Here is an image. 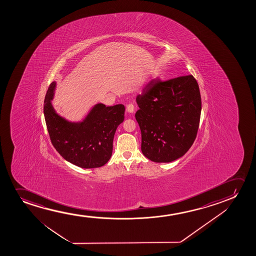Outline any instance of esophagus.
<instances>
[{
  "mask_svg": "<svg viewBox=\"0 0 256 256\" xmlns=\"http://www.w3.org/2000/svg\"><path fill=\"white\" fill-rule=\"evenodd\" d=\"M126 111L128 112H134V106L133 104H128V105L126 106Z\"/></svg>",
  "mask_w": 256,
  "mask_h": 256,
  "instance_id": "esophagus-1",
  "label": "esophagus"
}]
</instances>
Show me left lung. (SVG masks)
Here are the masks:
<instances>
[{"label":"left lung","instance_id":"8db88e82","mask_svg":"<svg viewBox=\"0 0 256 256\" xmlns=\"http://www.w3.org/2000/svg\"><path fill=\"white\" fill-rule=\"evenodd\" d=\"M136 119L142 151L156 162H170L189 150L200 126L201 96L192 75L151 80L136 97Z\"/></svg>","mask_w":256,"mask_h":256}]
</instances>
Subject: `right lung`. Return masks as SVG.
I'll return each instance as SVG.
<instances>
[{
	"instance_id": "add662e5",
	"label": "right lung",
	"mask_w": 256,
	"mask_h": 256,
	"mask_svg": "<svg viewBox=\"0 0 256 256\" xmlns=\"http://www.w3.org/2000/svg\"><path fill=\"white\" fill-rule=\"evenodd\" d=\"M56 82L46 92L44 114L50 138L56 150L66 161L80 168H98L112 156L116 128L124 120L125 106L97 104L80 123L67 122L52 106Z\"/></svg>"
}]
</instances>
